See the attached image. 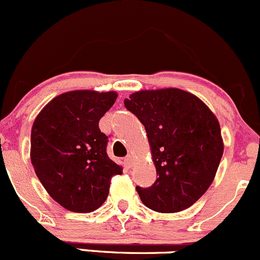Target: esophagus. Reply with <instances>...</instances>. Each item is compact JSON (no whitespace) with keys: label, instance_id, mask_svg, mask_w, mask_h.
<instances>
[{"label":"esophagus","instance_id":"esophagus-1","mask_svg":"<svg viewBox=\"0 0 260 260\" xmlns=\"http://www.w3.org/2000/svg\"><path fill=\"white\" fill-rule=\"evenodd\" d=\"M133 156L131 155H129V156H126V157H125V160H124V166L126 167V169H130V167H133Z\"/></svg>","mask_w":260,"mask_h":260}]
</instances>
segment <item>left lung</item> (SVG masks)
Listing matches in <instances>:
<instances>
[{
    "instance_id": "8db88e82",
    "label": "left lung",
    "mask_w": 260,
    "mask_h": 260,
    "mask_svg": "<svg viewBox=\"0 0 260 260\" xmlns=\"http://www.w3.org/2000/svg\"><path fill=\"white\" fill-rule=\"evenodd\" d=\"M124 105L145 126L157 175L152 186H136L142 203L161 213L191 207L222 158L218 120L202 100L176 88L138 91Z\"/></svg>"
}]
</instances>
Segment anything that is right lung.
<instances>
[{"instance_id":"right-lung-1","label":"right lung","mask_w":260,"mask_h":260,"mask_svg":"<svg viewBox=\"0 0 260 260\" xmlns=\"http://www.w3.org/2000/svg\"><path fill=\"white\" fill-rule=\"evenodd\" d=\"M115 91L74 90L58 95L38 114L30 133V161L53 200L68 211L88 213L105 202L111 177L122 169L109 158V138L99 120Z\"/></svg>"}]
</instances>
